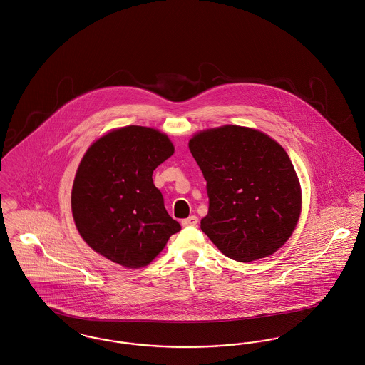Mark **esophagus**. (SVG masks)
<instances>
[{"label":"esophagus","mask_w":365,"mask_h":365,"mask_svg":"<svg viewBox=\"0 0 365 365\" xmlns=\"http://www.w3.org/2000/svg\"><path fill=\"white\" fill-rule=\"evenodd\" d=\"M197 223H198V217L197 216H189V217H186V219H183L182 220V225L185 226V227H189V226H197Z\"/></svg>","instance_id":"esophagus-1"}]
</instances>
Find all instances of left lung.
I'll list each match as a JSON object with an SVG mask.
<instances>
[{
    "label": "left lung",
    "mask_w": 365,
    "mask_h": 365,
    "mask_svg": "<svg viewBox=\"0 0 365 365\" xmlns=\"http://www.w3.org/2000/svg\"><path fill=\"white\" fill-rule=\"evenodd\" d=\"M207 180L201 230L237 262L276 252L300 214V186L285 150L267 135L237 125L207 129L189 142Z\"/></svg>",
    "instance_id": "obj_1"
}]
</instances>
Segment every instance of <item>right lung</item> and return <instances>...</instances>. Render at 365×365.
Segmentation results:
<instances>
[{"mask_svg":"<svg viewBox=\"0 0 365 365\" xmlns=\"http://www.w3.org/2000/svg\"><path fill=\"white\" fill-rule=\"evenodd\" d=\"M173 154L167 135L130 125L96 140L80 163L71 192L76 226L86 244L125 267L149 264L180 230L153 183Z\"/></svg>","mask_w":365,"mask_h":365,"instance_id":"right-lung-1","label":"right lung"}]
</instances>
